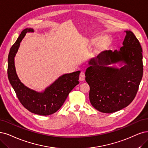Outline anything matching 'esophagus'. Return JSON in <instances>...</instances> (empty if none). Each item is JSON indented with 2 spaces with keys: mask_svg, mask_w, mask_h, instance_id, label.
I'll use <instances>...</instances> for the list:
<instances>
[{
  "mask_svg": "<svg viewBox=\"0 0 148 148\" xmlns=\"http://www.w3.org/2000/svg\"><path fill=\"white\" fill-rule=\"evenodd\" d=\"M85 77V76L84 73V72H81V73H80V75H79V80H80V81H83V80H84Z\"/></svg>",
  "mask_w": 148,
  "mask_h": 148,
  "instance_id": "esophagus-1",
  "label": "esophagus"
}]
</instances>
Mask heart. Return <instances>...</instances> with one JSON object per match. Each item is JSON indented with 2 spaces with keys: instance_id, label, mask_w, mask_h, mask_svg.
Masks as SVG:
<instances>
[{
  "instance_id": "1",
  "label": "heart",
  "mask_w": 148,
  "mask_h": 148,
  "mask_svg": "<svg viewBox=\"0 0 148 148\" xmlns=\"http://www.w3.org/2000/svg\"><path fill=\"white\" fill-rule=\"evenodd\" d=\"M99 40H100V38L99 37H97V38H95V39L92 40V42H97ZM100 42H101V45H104V44H106L107 42L106 38H103L102 39H101Z\"/></svg>"
}]
</instances>
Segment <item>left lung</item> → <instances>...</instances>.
I'll return each mask as SVG.
<instances>
[{
  "mask_svg": "<svg viewBox=\"0 0 148 148\" xmlns=\"http://www.w3.org/2000/svg\"><path fill=\"white\" fill-rule=\"evenodd\" d=\"M123 45L119 51H105L91 58L85 72V80L90 86L92 106L102 113L121 110L132 102L143 77L142 48L135 35L125 31ZM121 62L120 69L108 65Z\"/></svg>",
  "mask_w": 148,
  "mask_h": 148,
  "instance_id": "left-lung-1",
  "label": "left lung"
}]
</instances>
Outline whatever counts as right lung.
I'll return each mask as SVG.
<instances>
[{"label": "right lung", "mask_w": 148, "mask_h": 148, "mask_svg": "<svg viewBox=\"0 0 148 148\" xmlns=\"http://www.w3.org/2000/svg\"><path fill=\"white\" fill-rule=\"evenodd\" d=\"M34 29L23 30L15 43L11 47L8 57V77L20 102L30 112L42 116L56 113L63 104L71 91L79 84L80 71L65 74L59 77L42 92H36L25 86L20 81L16 72L14 57L27 33Z\"/></svg>", "instance_id": "right-lung-1"}]
</instances>
